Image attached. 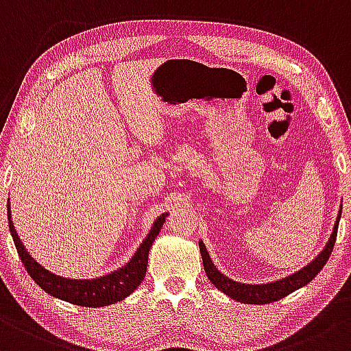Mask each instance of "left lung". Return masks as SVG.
<instances>
[{
  "label": "left lung",
  "mask_w": 351,
  "mask_h": 351,
  "mask_svg": "<svg viewBox=\"0 0 351 351\" xmlns=\"http://www.w3.org/2000/svg\"><path fill=\"white\" fill-rule=\"evenodd\" d=\"M340 217H341V207L340 210H338V217H337V222H335L332 235H330L325 249L315 257V261L310 262L306 267H303L302 270L289 275V277L280 278V280L262 283V285H252V283H240V282L232 280V278L226 277V275H223L222 271L214 265V262H212L210 257H208L206 245H204L202 240H199V249H200V255H202L204 270H206L208 280L215 285V289H219L220 292L228 295V297L234 298V300L242 302V303H252V305H263V303L277 302L280 300V298L287 297L289 293L295 292V290L305 287L306 283H310L315 277H317V274H320V270L324 269L325 263L328 262L330 254H332L333 250Z\"/></svg>",
  "instance_id": "left-lung-1"
}]
</instances>
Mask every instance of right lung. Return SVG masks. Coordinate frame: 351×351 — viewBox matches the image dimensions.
Returning a JSON list of instances; mask_svg holds the SVG:
<instances>
[{
	"instance_id": "add662e5",
	"label": "right lung",
	"mask_w": 351,
	"mask_h": 351,
	"mask_svg": "<svg viewBox=\"0 0 351 351\" xmlns=\"http://www.w3.org/2000/svg\"><path fill=\"white\" fill-rule=\"evenodd\" d=\"M165 217H167V214H162L160 217L156 219L147 237L143 240L139 249H137L131 261L125 263L124 267L108 275H102V277L90 278V280H77V278L73 280V278L59 277L53 271L46 270L41 263H38L31 257L29 252L26 250V247L23 245V242L18 237L16 228H14L13 220H11L10 202H8V219H10L8 220V226H10L11 237L14 240L19 258L25 263V269L31 275V278L46 293L73 303V305L90 306V308H99V306L112 305V303L124 300L125 297H129L141 285V282L145 277V270H147L149 250H151L152 243H154L156 237L159 235L160 228H162L165 222Z\"/></svg>"
}]
</instances>
